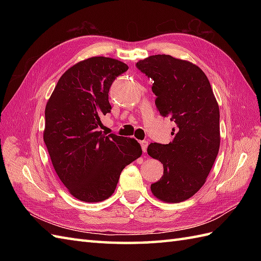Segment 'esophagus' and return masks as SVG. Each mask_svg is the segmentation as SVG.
I'll return each mask as SVG.
<instances>
[{
    "label": "esophagus",
    "instance_id": "esophagus-1",
    "mask_svg": "<svg viewBox=\"0 0 261 261\" xmlns=\"http://www.w3.org/2000/svg\"><path fill=\"white\" fill-rule=\"evenodd\" d=\"M140 145H141V148H142V151L143 152H146L147 151V148H148V141H146V140H142V141H140Z\"/></svg>",
    "mask_w": 261,
    "mask_h": 261
}]
</instances>
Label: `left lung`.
<instances>
[{
    "label": "left lung",
    "instance_id": "obj_1",
    "mask_svg": "<svg viewBox=\"0 0 261 261\" xmlns=\"http://www.w3.org/2000/svg\"><path fill=\"white\" fill-rule=\"evenodd\" d=\"M137 67L153 80L156 107L176 123L168 145L150 143L147 151L164 166L151 184L153 196L167 203L192 197L206 181L220 148V110L204 71L187 60L154 55Z\"/></svg>",
    "mask_w": 261,
    "mask_h": 261
}]
</instances>
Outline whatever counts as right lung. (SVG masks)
I'll use <instances>...</instances> for the list:
<instances>
[{
  "label": "right lung",
  "mask_w": 261,
  "mask_h": 261,
  "mask_svg": "<svg viewBox=\"0 0 261 261\" xmlns=\"http://www.w3.org/2000/svg\"><path fill=\"white\" fill-rule=\"evenodd\" d=\"M127 68L109 57L82 60L65 71L47 102L43 141L59 179L83 202L109 198L121 171L142 153L134 138L98 129L101 116L112 109L110 87Z\"/></svg>",
  "instance_id": "1"
}]
</instances>
